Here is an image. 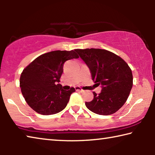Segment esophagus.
I'll use <instances>...</instances> for the list:
<instances>
[{
	"instance_id": "obj_1",
	"label": "esophagus",
	"mask_w": 155,
	"mask_h": 155,
	"mask_svg": "<svg viewBox=\"0 0 155 155\" xmlns=\"http://www.w3.org/2000/svg\"><path fill=\"white\" fill-rule=\"evenodd\" d=\"M75 90H76V91H80V92H83V91H84V90H82V89H81L80 87H75Z\"/></svg>"
}]
</instances>
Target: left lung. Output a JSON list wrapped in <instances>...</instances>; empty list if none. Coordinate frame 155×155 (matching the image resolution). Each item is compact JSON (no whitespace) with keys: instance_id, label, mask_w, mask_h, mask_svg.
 I'll return each instance as SVG.
<instances>
[{"instance_id":"8db88e82","label":"left lung","mask_w":155,"mask_h":155,"mask_svg":"<svg viewBox=\"0 0 155 155\" xmlns=\"http://www.w3.org/2000/svg\"><path fill=\"white\" fill-rule=\"evenodd\" d=\"M90 70L94 83L101 85V92H93L94 99L85 105L96 114H114L126 103L133 87L130 67L121 57L104 49H76Z\"/></svg>"}]
</instances>
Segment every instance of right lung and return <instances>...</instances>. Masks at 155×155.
Segmentation results:
<instances>
[{
	"mask_svg": "<svg viewBox=\"0 0 155 155\" xmlns=\"http://www.w3.org/2000/svg\"><path fill=\"white\" fill-rule=\"evenodd\" d=\"M77 58L76 50L51 51L37 57L23 70L20 87L31 108L44 115L57 114L65 108L75 89L65 90L57 83L64 72V63Z\"/></svg>",
	"mask_w": 155,
	"mask_h": 155,
	"instance_id": "obj_1",
	"label": "right lung"
}]
</instances>
